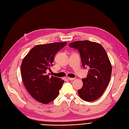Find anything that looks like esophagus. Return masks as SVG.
<instances>
[{
	"instance_id": "esophagus-1",
	"label": "esophagus",
	"mask_w": 129,
	"mask_h": 129,
	"mask_svg": "<svg viewBox=\"0 0 129 129\" xmlns=\"http://www.w3.org/2000/svg\"><path fill=\"white\" fill-rule=\"evenodd\" d=\"M68 79L69 80H75L76 78H70V77H68Z\"/></svg>"
}]
</instances>
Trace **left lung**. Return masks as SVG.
Instances as JSON below:
<instances>
[{
  "instance_id": "obj_1",
  "label": "left lung",
  "mask_w": 129,
  "mask_h": 129,
  "mask_svg": "<svg viewBox=\"0 0 129 129\" xmlns=\"http://www.w3.org/2000/svg\"><path fill=\"white\" fill-rule=\"evenodd\" d=\"M69 46L79 51L84 68H89L87 77L82 79L83 87L78 90V94L84 101H95L102 95L111 78L112 67L108 54L101 45L94 42L78 41Z\"/></svg>"
}]
</instances>
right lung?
<instances>
[{
    "label": "right lung",
    "mask_w": 129,
    "mask_h": 129,
    "mask_svg": "<svg viewBox=\"0 0 129 129\" xmlns=\"http://www.w3.org/2000/svg\"><path fill=\"white\" fill-rule=\"evenodd\" d=\"M66 44V42H54L36 46L22 62L21 73L24 86L35 99L43 104L56 99L64 83L59 78L49 76L47 71H51L55 55Z\"/></svg>",
    "instance_id": "right-lung-1"
}]
</instances>
